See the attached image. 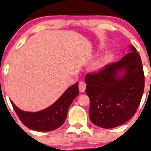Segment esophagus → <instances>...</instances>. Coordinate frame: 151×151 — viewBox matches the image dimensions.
<instances>
[{
  "label": "esophagus",
  "mask_w": 151,
  "mask_h": 151,
  "mask_svg": "<svg viewBox=\"0 0 151 151\" xmlns=\"http://www.w3.org/2000/svg\"><path fill=\"white\" fill-rule=\"evenodd\" d=\"M86 88V84L83 81H81L79 83V89L81 93H83L85 91Z\"/></svg>",
  "instance_id": "esophagus-1"
}]
</instances>
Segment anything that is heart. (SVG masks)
Returning a JSON list of instances; mask_svg holds the SVG:
<instances>
[{
  "label": "heart",
  "instance_id": "1",
  "mask_svg": "<svg viewBox=\"0 0 151 151\" xmlns=\"http://www.w3.org/2000/svg\"><path fill=\"white\" fill-rule=\"evenodd\" d=\"M109 59V56H104V57H102V58H101L100 60H99L98 61L95 63V70H100L102 68H103V67H104L106 64V63L108 62Z\"/></svg>",
  "mask_w": 151,
  "mask_h": 151
}]
</instances>
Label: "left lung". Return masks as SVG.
<instances>
[{"label": "left lung", "instance_id": "1", "mask_svg": "<svg viewBox=\"0 0 151 151\" xmlns=\"http://www.w3.org/2000/svg\"><path fill=\"white\" fill-rule=\"evenodd\" d=\"M119 61L100 71L88 73L86 93L89 117L94 125L110 129L126 123L136 113L144 89L141 57L133 45Z\"/></svg>", "mask_w": 151, "mask_h": 151}]
</instances>
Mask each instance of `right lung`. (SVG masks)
<instances>
[{"label": "right lung", "instance_id": "add662e5", "mask_svg": "<svg viewBox=\"0 0 151 151\" xmlns=\"http://www.w3.org/2000/svg\"><path fill=\"white\" fill-rule=\"evenodd\" d=\"M79 93L78 83H76L68 88L50 106L37 112L24 111L17 107L11 100L10 102L24 125L35 131L49 132L58 128L64 123L68 109Z\"/></svg>", "mask_w": 151, "mask_h": 151}]
</instances>
